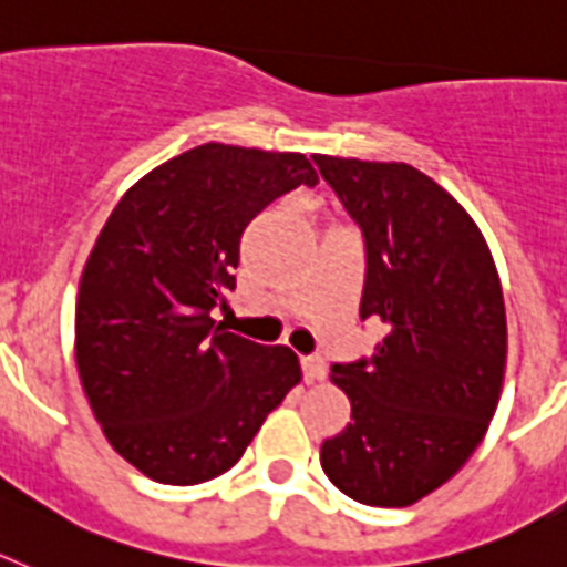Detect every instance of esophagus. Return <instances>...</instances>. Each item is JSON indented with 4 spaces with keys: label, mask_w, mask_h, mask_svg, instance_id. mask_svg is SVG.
<instances>
[{
    "label": "esophagus",
    "mask_w": 567,
    "mask_h": 567,
    "mask_svg": "<svg viewBox=\"0 0 567 567\" xmlns=\"http://www.w3.org/2000/svg\"><path fill=\"white\" fill-rule=\"evenodd\" d=\"M302 373H305V382H319V379H324L322 357H305L302 359Z\"/></svg>",
    "instance_id": "1"
}]
</instances>
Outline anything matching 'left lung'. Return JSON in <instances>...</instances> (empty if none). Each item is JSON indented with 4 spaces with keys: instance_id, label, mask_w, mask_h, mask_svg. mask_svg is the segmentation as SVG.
Masks as SVG:
<instances>
[{
    "instance_id": "obj_1",
    "label": "left lung",
    "mask_w": 567,
    "mask_h": 567,
    "mask_svg": "<svg viewBox=\"0 0 567 567\" xmlns=\"http://www.w3.org/2000/svg\"><path fill=\"white\" fill-rule=\"evenodd\" d=\"M365 236L359 317L385 337L331 368L351 422L319 460L342 494L405 508L474 454L499 405L508 322L494 256L454 196L405 162L313 156Z\"/></svg>"
}]
</instances>
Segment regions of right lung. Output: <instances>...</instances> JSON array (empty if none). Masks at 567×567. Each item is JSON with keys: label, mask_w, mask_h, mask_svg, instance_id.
<instances>
[{"label": "right lung", "mask_w": 567, "mask_h": 567, "mask_svg": "<svg viewBox=\"0 0 567 567\" xmlns=\"http://www.w3.org/2000/svg\"><path fill=\"white\" fill-rule=\"evenodd\" d=\"M317 182L305 154L208 142L142 176L96 236L76 297L79 379L113 451L154 482L225 474L299 385L290 348L210 313L236 288L250 219Z\"/></svg>", "instance_id": "1"}]
</instances>
